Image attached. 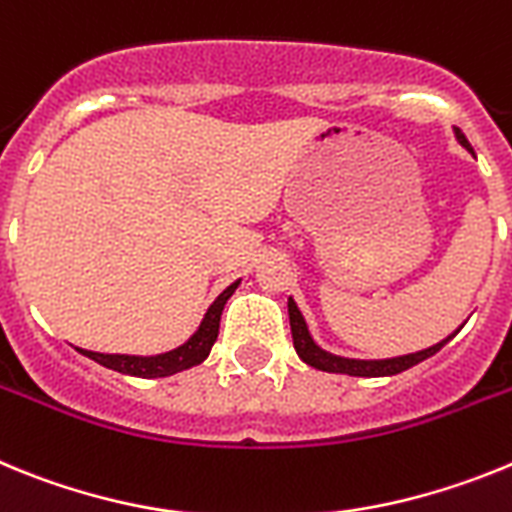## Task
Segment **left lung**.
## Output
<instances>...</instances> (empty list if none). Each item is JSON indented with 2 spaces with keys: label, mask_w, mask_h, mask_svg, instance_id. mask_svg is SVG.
Segmentation results:
<instances>
[{
  "label": "left lung",
  "mask_w": 512,
  "mask_h": 512,
  "mask_svg": "<svg viewBox=\"0 0 512 512\" xmlns=\"http://www.w3.org/2000/svg\"><path fill=\"white\" fill-rule=\"evenodd\" d=\"M453 136H456V141H459L466 151H471V144L466 141V136L459 131V128H453ZM471 154H474V151H471ZM288 319H291L293 348H296L301 361L314 366L317 371L348 373V376H368V379H373V376H394V373H402L407 371V368L417 366V363L428 361L430 355L438 353V350H441L448 340H453L456 332H459L456 330L453 335H448L446 340L435 342V345H430V348L425 350H417V353L397 355V358H373V361H363V358H345V355H335L330 353V350H324L322 345L311 337L309 324H306L299 304H296L293 299H288Z\"/></svg>",
  "instance_id": "1"
}]
</instances>
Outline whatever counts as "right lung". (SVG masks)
Masks as SVG:
<instances>
[{
	"mask_svg": "<svg viewBox=\"0 0 512 512\" xmlns=\"http://www.w3.org/2000/svg\"><path fill=\"white\" fill-rule=\"evenodd\" d=\"M239 281L231 283L229 288L216 296L208 311L203 314L198 330L188 337V340L177 345L175 350H167V353L159 355H118V353H92V350L77 348L79 353L87 355L90 361L100 363V366L110 368V371L126 373V376H139V379H164V376H172V373L188 371V368L198 366L208 358L213 342L219 337V324H221V311L224 304L231 299V293L237 291Z\"/></svg>",
	"mask_w": 512,
	"mask_h": 512,
	"instance_id": "add662e5",
	"label": "right lung"
}]
</instances>
